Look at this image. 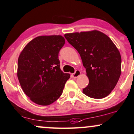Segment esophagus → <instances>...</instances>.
<instances>
[{
  "label": "esophagus",
  "instance_id": "34e87169",
  "mask_svg": "<svg viewBox=\"0 0 134 134\" xmlns=\"http://www.w3.org/2000/svg\"><path fill=\"white\" fill-rule=\"evenodd\" d=\"M80 75V71L79 70H75V72H74V74H72V77H74V78H77V77H78Z\"/></svg>",
  "mask_w": 134,
  "mask_h": 134
}]
</instances>
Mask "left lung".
Returning a JSON list of instances; mask_svg holds the SVG:
<instances>
[{
	"mask_svg": "<svg viewBox=\"0 0 134 134\" xmlns=\"http://www.w3.org/2000/svg\"><path fill=\"white\" fill-rule=\"evenodd\" d=\"M64 37L79 53L89 83L83 93L102 99L115 88L121 74V56L115 44L102 32L93 30L66 34Z\"/></svg>",
	"mask_w": 134,
	"mask_h": 134,
	"instance_id": "1",
	"label": "left lung"
}]
</instances>
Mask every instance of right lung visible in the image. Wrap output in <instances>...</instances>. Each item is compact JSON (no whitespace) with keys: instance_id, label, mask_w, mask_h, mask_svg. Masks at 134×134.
Returning <instances> with one entry per match:
<instances>
[{"instance_id":"1","label":"right lung","mask_w":134,"mask_h":134,"mask_svg":"<svg viewBox=\"0 0 134 134\" xmlns=\"http://www.w3.org/2000/svg\"><path fill=\"white\" fill-rule=\"evenodd\" d=\"M61 35L39 36L30 42L18 59L17 77L25 94L35 104L48 105L60 97L70 78L60 68Z\"/></svg>"}]
</instances>
